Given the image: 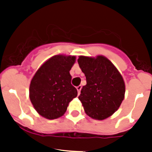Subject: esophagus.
I'll use <instances>...</instances> for the list:
<instances>
[{
    "mask_svg": "<svg viewBox=\"0 0 152 152\" xmlns=\"http://www.w3.org/2000/svg\"><path fill=\"white\" fill-rule=\"evenodd\" d=\"M81 88H82V86H81V85H79V86H77V87H76V90H77L78 95H80V94Z\"/></svg>",
    "mask_w": 152,
    "mask_h": 152,
    "instance_id": "34e87169",
    "label": "esophagus"
}]
</instances>
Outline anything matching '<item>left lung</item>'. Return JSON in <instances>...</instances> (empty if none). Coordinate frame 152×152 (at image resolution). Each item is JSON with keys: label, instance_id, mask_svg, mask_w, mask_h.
<instances>
[{"label": "left lung", "instance_id": "obj_1", "mask_svg": "<svg viewBox=\"0 0 152 152\" xmlns=\"http://www.w3.org/2000/svg\"><path fill=\"white\" fill-rule=\"evenodd\" d=\"M77 61L87 80L79 96L86 114L96 120L106 119L118 110L125 98L121 74L102 55L80 56Z\"/></svg>", "mask_w": 152, "mask_h": 152}]
</instances>
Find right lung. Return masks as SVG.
Listing matches in <instances>:
<instances>
[{"mask_svg":"<svg viewBox=\"0 0 152 152\" xmlns=\"http://www.w3.org/2000/svg\"><path fill=\"white\" fill-rule=\"evenodd\" d=\"M75 62L76 56L54 55L37 70L30 83L29 97L39 115L57 119L64 115L69 102L77 96L69 73Z\"/></svg>","mask_w":152,"mask_h":152,"instance_id":"1","label":"right lung"}]
</instances>
